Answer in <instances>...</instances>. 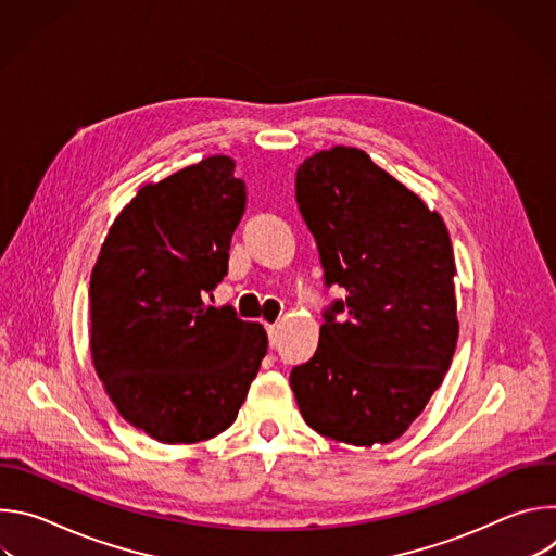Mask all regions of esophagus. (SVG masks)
Instances as JSON below:
<instances>
[{
    "instance_id": "34e87169",
    "label": "esophagus",
    "mask_w": 556,
    "mask_h": 556,
    "mask_svg": "<svg viewBox=\"0 0 556 556\" xmlns=\"http://www.w3.org/2000/svg\"><path fill=\"white\" fill-rule=\"evenodd\" d=\"M266 332H268V341H270V345H275V343H277V326L266 324Z\"/></svg>"
}]
</instances>
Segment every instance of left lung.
<instances>
[{"instance_id": "obj_1", "label": "left lung", "mask_w": 556, "mask_h": 556, "mask_svg": "<svg viewBox=\"0 0 556 556\" xmlns=\"http://www.w3.org/2000/svg\"><path fill=\"white\" fill-rule=\"evenodd\" d=\"M296 206L326 288L319 345L292 367L307 427L354 446L401 438L442 384L457 345L455 260L435 211L354 147L296 169Z\"/></svg>"}]
</instances>
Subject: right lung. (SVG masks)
Masks as SVG:
<instances>
[{
    "instance_id": "1",
    "label": "right lung",
    "mask_w": 556,
    "mask_h": 556,
    "mask_svg": "<svg viewBox=\"0 0 556 556\" xmlns=\"http://www.w3.org/2000/svg\"><path fill=\"white\" fill-rule=\"evenodd\" d=\"M235 163L211 155L142 187L114 219L90 279L94 367L121 416L165 444L228 429L266 356L260 324L204 296L228 273L247 211Z\"/></svg>"
}]
</instances>
